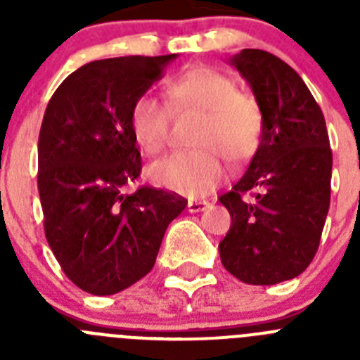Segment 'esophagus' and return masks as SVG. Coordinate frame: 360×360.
Masks as SVG:
<instances>
[{"mask_svg": "<svg viewBox=\"0 0 360 360\" xmlns=\"http://www.w3.org/2000/svg\"><path fill=\"white\" fill-rule=\"evenodd\" d=\"M207 207L209 202H205V200H189V202H187V211L189 212H200Z\"/></svg>", "mask_w": 360, "mask_h": 360, "instance_id": "34e87169", "label": "esophagus"}]
</instances>
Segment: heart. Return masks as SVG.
Segmentation results:
<instances>
[{"label": "heart", "mask_w": 360, "mask_h": 360, "mask_svg": "<svg viewBox=\"0 0 360 360\" xmlns=\"http://www.w3.org/2000/svg\"><path fill=\"white\" fill-rule=\"evenodd\" d=\"M164 98L142 94L129 108V129L146 155H157L169 139L171 113L200 110L195 151H176L149 167L153 184L187 196L211 193L229 173L227 160H249L263 133V113L252 95L212 66L196 65L164 82Z\"/></svg>", "instance_id": "obj_1"}]
</instances>
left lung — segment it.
<instances>
[{
	"label": "left lung",
	"mask_w": 360,
	"mask_h": 360,
	"mask_svg": "<svg viewBox=\"0 0 360 360\" xmlns=\"http://www.w3.org/2000/svg\"><path fill=\"white\" fill-rule=\"evenodd\" d=\"M231 65L252 88L263 133L247 173L219 196L232 219L219 257L240 281L276 285L301 274L319 249L330 207L328 131L303 79L274 53L245 49Z\"/></svg>",
	"instance_id": "left-lung-1"
}]
</instances>
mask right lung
Listing matches in <instances>:
<instances>
[{
    "instance_id": "add662e5",
    "label": "right lung",
    "mask_w": 360,
    "mask_h": 360,
    "mask_svg": "<svg viewBox=\"0 0 360 360\" xmlns=\"http://www.w3.org/2000/svg\"><path fill=\"white\" fill-rule=\"evenodd\" d=\"M174 57L88 63L61 82L44 111L37 142L44 234L66 278L88 294H117L144 278L165 229L187 205L157 187L124 193L142 169L129 108Z\"/></svg>"
}]
</instances>
